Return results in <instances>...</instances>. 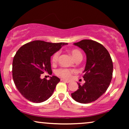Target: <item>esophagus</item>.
I'll list each match as a JSON object with an SVG mask.
<instances>
[{
	"instance_id": "obj_1",
	"label": "esophagus",
	"mask_w": 129,
	"mask_h": 129,
	"mask_svg": "<svg viewBox=\"0 0 129 129\" xmlns=\"http://www.w3.org/2000/svg\"><path fill=\"white\" fill-rule=\"evenodd\" d=\"M61 81H62V82H66V83H69L70 82L69 81H68V80H64V79H61Z\"/></svg>"
}]
</instances>
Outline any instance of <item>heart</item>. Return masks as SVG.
<instances>
[{"instance_id": "1", "label": "heart", "mask_w": 129, "mask_h": 129, "mask_svg": "<svg viewBox=\"0 0 129 129\" xmlns=\"http://www.w3.org/2000/svg\"><path fill=\"white\" fill-rule=\"evenodd\" d=\"M69 53L75 60H82V54L80 51L77 49H72L69 50ZM60 53L56 52L53 54L52 57V61L53 64H56L59 60ZM56 75L59 76L65 79H70L73 73H76V70L74 69H70L67 68H60L56 70Z\"/></svg>"}]
</instances>
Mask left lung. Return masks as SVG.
I'll return each instance as SVG.
<instances>
[{
    "instance_id": "8db88e82",
    "label": "left lung",
    "mask_w": 129,
    "mask_h": 129,
    "mask_svg": "<svg viewBox=\"0 0 129 129\" xmlns=\"http://www.w3.org/2000/svg\"><path fill=\"white\" fill-rule=\"evenodd\" d=\"M86 54V64L83 77V85L78 83L79 89L72 93L75 101L80 103L94 102L106 92L112 79L113 66L112 58L102 44L84 39L75 43Z\"/></svg>"
}]
</instances>
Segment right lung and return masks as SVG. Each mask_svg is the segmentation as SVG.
Wrapping results in <instances>:
<instances>
[{"instance_id":"1","label":"right lung","mask_w":129,"mask_h":129,"mask_svg":"<svg viewBox=\"0 0 129 129\" xmlns=\"http://www.w3.org/2000/svg\"><path fill=\"white\" fill-rule=\"evenodd\" d=\"M66 43H53L35 40L23 45L14 56L12 76L21 94L33 103H41L52 96L60 79H41L42 74H52L50 57Z\"/></svg>"}]
</instances>
